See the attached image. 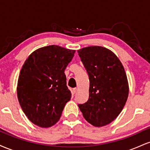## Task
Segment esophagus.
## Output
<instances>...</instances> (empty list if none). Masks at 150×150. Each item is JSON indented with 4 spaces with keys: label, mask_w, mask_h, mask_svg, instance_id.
I'll use <instances>...</instances> for the list:
<instances>
[{
    "label": "esophagus",
    "mask_w": 150,
    "mask_h": 150,
    "mask_svg": "<svg viewBox=\"0 0 150 150\" xmlns=\"http://www.w3.org/2000/svg\"><path fill=\"white\" fill-rule=\"evenodd\" d=\"M76 92H77V88H74L73 90H72V93H73V94H75V93H76Z\"/></svg>",
    "instance_id": "obj_1"
}]
</instances>
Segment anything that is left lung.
Masks as SVG:
<instances>
[{"mask_svg":"<svg viewBox=\"0 0 150 150\" xmlns=\"http://www.w3.org/2000/svg\"><path fill=\"white\" fill-rule=\"evenodd\" d=\"M89 75V99L78 104L84 118L95 127L109 124L124 107L128 97L126 73L112 51L94 46L77 51Z\"/></svg>","mask_w":150,"mask_h":150,"instance_id":"1","label":"left lung"}]
</instances>
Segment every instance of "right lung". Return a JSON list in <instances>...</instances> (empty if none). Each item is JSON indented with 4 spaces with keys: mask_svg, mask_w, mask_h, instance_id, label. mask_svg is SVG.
I'll list each match as a JSON object with an SVG mask.
<instances>
[{
    "mask_svg": "<svg viewBox=\"0 0 150 150\" xmlns=\"http://www.w3.org/2000/svg\"><path fill=\"white\" fill-rule=\"evenodd\" d=\"M75 50L51 45L36 50L26 60L19 75L18 98L26 116L42 128L55 125L71 92L64 72Z\"/></svg>",
    "mask_w": 150,
    "mask_h": 150,
    "instance_id": "obj_1",
    "label": "right lung"
}]
</instances>
